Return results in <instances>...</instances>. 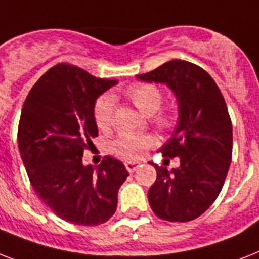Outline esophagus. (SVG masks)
Segmentation results:
<instances>
[{"instance_id":"34e87169","label":"esophagus","mask_w":259,"mask_h":259,"mask_svg":"<svg viewBox=\"0 0 259 259\" xmlns=\"http://www.w3.org/2000/svg\"><path fill=\"white\" fill-rule=\"evenodd\" d=\"M139 166H140V163H134V161H128V163H125V168H127V170L130 173L135 172Z\"/></svg>"}]
</instances>
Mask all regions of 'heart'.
<instances>
[{
    "label": "heart",
    "mask_w": 259,
    "mask_h": 259,
    "mask_svg": "<svg viewBox=\"0 0 259 259\" xmlns=\"http://www.w3.org/2000/svg\"><path fill=\"white\" fill-rule=\"evenodd\" d=\"M127 98L145 116H152L155 123L161 128H169L173 124V115L170 112H157L163 102L161 90L152 83H138L125 90ZM115 96H104L95 106L96 125L102 131H108L114 123ZM156 144L153 136H132L123 135L115 140L112 151L116 156L125 160H138Z\"/></svg>",
    "instance_id": "heart-1"
}]
</instances>
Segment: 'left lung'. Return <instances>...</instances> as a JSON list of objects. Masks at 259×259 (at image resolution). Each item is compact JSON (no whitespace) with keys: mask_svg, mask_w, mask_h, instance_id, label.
I'll return each mask as SVG.
<instances>
[{"mask_svg":"<svg viewBox=\"0 0 259 259\" xmlns=\"http://www.w3.org/2000/svg\"><path fill=\"white\" fill-rule=\"evenodd\" d=\"M142 82L165 84L176 96V127L159 149L180 166H155L157 177L148 201L159 219L187 222L197 219L219 197L232 161L233 132L228 107L208 72L191 62L173 59L136 75Z\"/></svg>","mask_w":259,"mask_h":259,"instance_id":"obj_1","label":"left lung"}]
</instances>
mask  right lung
<instances>
[{"label":"right lung","instance_id":"1","mask_svg":"<svg viewBox=\"0 0 259 259\" xmlns=\"http://www.w3.org/2000/svg\"><path fill=\"white\" fill-rule=\"evenodd\" d=\"M116 83L61 63L38 79L23 103L18 148L30 183L58 217L75 225L108 221L130 175L111 156L98 168L82 160L98 136L96 99Z\"/></svg>","mask_w":259,"mask_h":259}]
</instances>
